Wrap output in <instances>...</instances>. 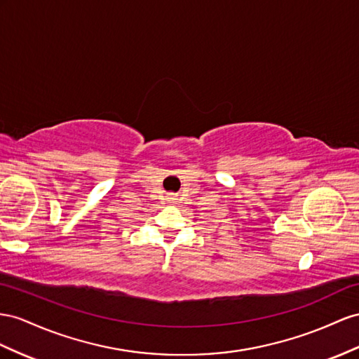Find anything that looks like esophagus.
I'll use <instances>...</instances> for the list:
<instances>
[{
  "label": "esophagus",
  "mask_w": 359,
  "mask_h": 359,
  "mask_svg": "<svg viewBox=\"0 0 359 359\" xmlns=\"http://www.w3.org/2000/svg\"><path fill=\"white\" fill-rule=\"evenodd\" d=\"M172 200H174L172 197H168V201H172Z\"/></svg>",
  "instance_id": "34e87169"
}]
</instances>
